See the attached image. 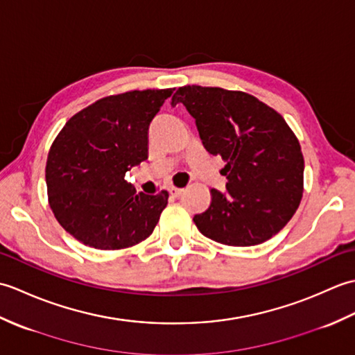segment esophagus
Returning a JSON list of instances; mask_svg holds the SVG:
<instances>
[{
  "label": "esophagus",
  "mask_w": 355,
  "mask_h": 355,
  "mask_svg": "<svg viewBox=\"0 0 355 355\" xmlns=\"http://www.w3.org/2000/svg\"><path fill=\"white\" fill-rule=\"evenodd\" d=\"M169 192H171V195H172L173 198H178V197H182L183 192H184V189H182V187H175V186H172V187H169Z\"/></svg>",
  "instance_id": "obj_1"
}]
</instances>
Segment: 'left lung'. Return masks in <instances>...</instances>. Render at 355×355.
<instances>
[{"label":"left lung","instance_id":"1","mask_svg":"<svg viewBox=\"0 0 355 355\" xmlns=\"http://www.w3.org/2000/svg\"><path fill=\"white\" fill-rule=\"evenodd\" d=\"M182 102L200 139L225 162V192L210 191L206 212L193 216L202 235L225 245L248 247L275 236L299 207L304 193V155L284 117L243 92L186 85Z\"/></svg>","mask_w":355,"mask_h":355}]
</instances>
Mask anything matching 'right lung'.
I'll use <instances>...</instances> for the list:
<instances>
[{"label": "right lung", "instance_id": "add662e5", "mask_svg": "<svg viewBox=\"0 0 355 355\" xmlns=\"http://www.w3.org/2000/svg\"><path fill=\"white\" fill-rule=\"evenodd\" d=\"M173 88L108 96L74 114L45 166L49 205L71 236L120 250L154 232L169 193H135L125 173L148 158V130Z\"/></svg>", "mask_w": 355, "mask_h": 355}]
</instances>
